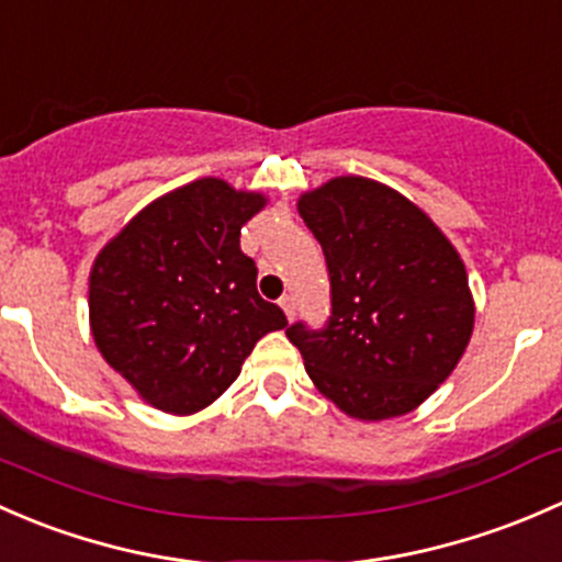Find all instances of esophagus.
I'll use <instances>...</instances> for the list:
<instances>
[{
  "mask_svg": "<svg viewBox=\"0 0 562 562\" xmlns=\"http://www.w3.org/2000/svg\"><path fill=\"white\" fill-rule=\"evenodd\" d=\"M279 305L283 308V314H286V319L292 322V319H294V300L286 294V297H281Z\"/></svg>",
  "mask_w": 562,
  "mask_h": 562,
  "instance_id": "obj_1",
  "label": "esophagus"
}]
</instances>
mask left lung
I'll return each mask as SVG.
<instances>
[{
	"label": "left lung",
	"instance_id": "1",
	"mask_svg": "<svg viewBox=\"0 0 562 562\" xmlns=\"http://www.w3.org/2000/svg\"><path fill=\"white\" fill-rule=\"evenodd\" d=\"M297 211L333 286L327 327L286 329L305 373L351 419L411 414L452 375L473 335L465 262L419 205L373 178H329L300 194Z\"/></svg>",
	"mask_w": 562,
	"mask_h": 562
}]
</instances>
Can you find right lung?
I'll list each match as a JSON object with an SVG mask.
<instances>
[{"label":"right lung","instance_id":"1","mask_svg":"<svg viewBox=\"0 0 562 562\" xmlns=\"http://www.w3.org/2000/svg\"><path fill=\"white\" fill-rule=\"evenodd\" d=\"M262 192L196 178L156 196L97 254L89 324L105 362L148 406L172 416L207 408L240 375L262 335L286 327L257 292L240 229Z\"/></svg>","mask_w":562,"mask_h":562}]
</instances>
